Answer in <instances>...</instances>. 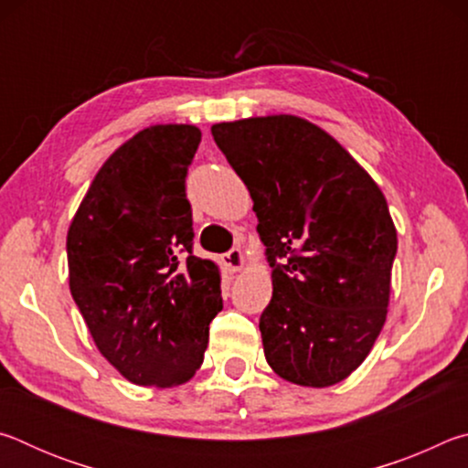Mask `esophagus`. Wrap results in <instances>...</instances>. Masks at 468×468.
Wrapping results in <instances>:
<instances>
[{
  "mask_svg": "<svg viewBox=\"0 0 468 468\" xmlns=\"http://www.w3.org/2000/svg\"><path fill=\"white\" fill-rule=\"evenodd\" d=\"M243 253H241V250L239 248H233V250H229L225 256H223V264H225V268L229 272H237V271H241L243 268Z\"/></svg>",
  "mask_w": 468,
  "mask_h": 468,
  "instance_id": "esophagus-1",
  "label": "esophagus"
}]
</instances>
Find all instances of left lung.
<instances>
[{"instance_id": "8db88e82", "label": "left lung", "mask_w": 468, "mask_h": 468, "mask_svg": "<svg viewBox=\"0 0 468 468\" xmlns=\"http://www.w3.org/2000/svg\"><path fill=\"white\" fill-rule=\"evenodd\" d=\"M210 132L250 189L272 268L260 315L268 366L299 386L343 382L386 322L399 241L382 189L301 117H250Z\"/></svg>"}]
</instances>
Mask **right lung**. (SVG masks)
<instances>
[{
  "mask_svg": "<svg viewBox=\"0 0 468 468\" xmlns=\"http://www.w3.org/2000/svg\"><path fill=\"white\" fill-rule=\"evenodd\" d=\"M202 132L150 125L111 154L68 231L69 291L94 345L140 386L187 382L223 310L215 262L194 256L187 167Z\"/></svg>",
  "mask_w": 468,
  "mask_h": 468,
  "instance_id": "add662e5",
  "label": "right lung"
}]
</instances>
